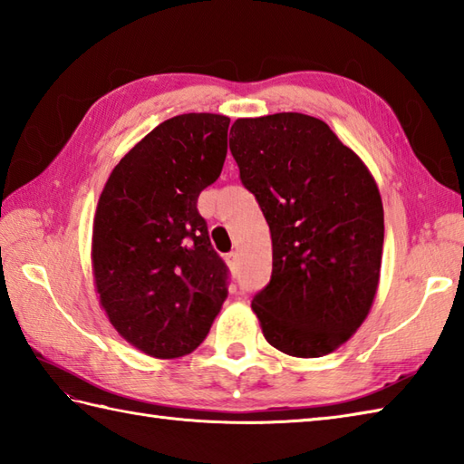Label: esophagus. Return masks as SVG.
Masks as SVG:
<instances>
[{
	"instance_id": "34e87169",
	"label": "esophagus",
	"mask_w": 464,
	"mask_h": 464,
	"mask_svg": "<svg viewBox=\"0 0 464 464\" xmlns=\"http://www.w3.org/2000/svg\"><path fill=\"white\" fill-rule=\"evenodd\" d=\"M225 261H227V265H229V269H235V267H237L239 255H237V253H235V251H231V253H227V255H225Z\"/></svg>"
}]
</instances>
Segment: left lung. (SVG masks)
Segmentation results:
<instances>
[{"label": "left lung", "instance_id": "1", "mask_svg": "<svg viewBox=\"0 0 464 464\" xmlns=\"http://www.w3.org/2000/svg\"><path fill=\"white\" fill-rule=\"evenodd\" d=\"M229 147L273 241V275L251 309L269 344L337 351L377 297L384 213L377 181L331 127L304 113L243 117Z\"/></svg>", "mask_w": 464, "mask_h": 464}]
</instances>
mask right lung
<instances>
[{
  "label": "right lung",
  "mask_w": 464,
  "mask_h": 464,
  "mask_svg": "<svg viewBox=\"0 0 464 464\" xmlns=\"http://www.w3.org/2000/svg\"><path fill=\"white\" fill-rule=\"evenodd\" d=\"M229 121L183 113L160 123L113 167L97 201V297L113 329L155 359L199 347L227 297L197 197L221 175Z\"/></svg>",
  "instance_id": "obj_1"
}]
</instances>
